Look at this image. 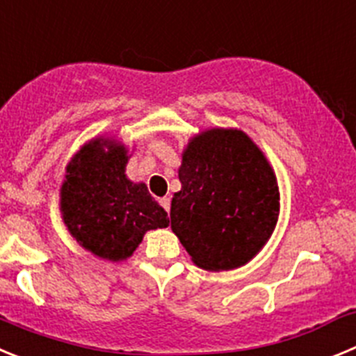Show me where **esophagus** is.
Wrapping results in <instances>:
<instances>
[{"label": "esophagus", "mask_w": 356, "mask_h": 356, "mask_svg": "<svg viewBox=\"0 0 356 356\" xmlns=\"http://www.w3.org/2000/svg\"><path fill=\"white\" fill-rule=\"evenodd\" d=\"M161 204H162V208H164V210L169 213V210H171V197H162Z\"/></svg>", "instance_id": "1"}]
</instances>
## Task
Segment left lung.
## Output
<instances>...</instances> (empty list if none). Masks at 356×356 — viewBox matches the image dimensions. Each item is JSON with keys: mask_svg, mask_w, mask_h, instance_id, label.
I'll return each mask as SVG.
<instances>
[{"mask_svg": "<svg viewBox=\"0 0 356 356\" xmlns=\"http://www.w3.org/2000/svg\"><path fill=\"white\" fill-rule=\"evenodd\" d=\"M178 178L171 229L200 268H238L268 242L279 218V185L245 132L197 134L184 149Z\"/></svg>", "mask_w": 356, "mask_h": 356, "instance_id": "8db88e82", "label": "left lung"}]
</instances>
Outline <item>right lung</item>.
<instances>
[{
    "label": "right lung",
    "instance_id": "obj_1",
    "mask_svg": "<svg viewBox=\"0 0 356 356\" xmlns=\"http://www.w3.org/2000/svg\"><path fill=\"white\" fill-rule=\"evenodd\" d=\"M129 149L97 138L67 165L61 185V215L70 234L91 254L109 261L132 256L146 231L168 227V211L145 184L127 178Z\"/></svg>",
    "mask_w": 356,
    "mask_h": 356
}]
</instances>
